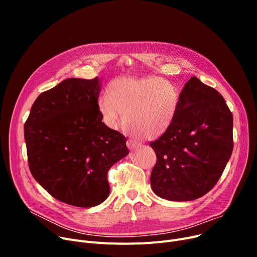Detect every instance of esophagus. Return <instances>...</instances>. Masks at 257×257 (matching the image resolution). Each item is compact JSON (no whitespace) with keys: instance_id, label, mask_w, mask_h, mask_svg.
Masks as SVG:
<instances>
[{"instance_id":"esophagus-1","label":"esophagus","mask_w":257,"mask_h":257,"mask_svg":"<svg viewBox=\"0 0 257 257\" xmlns=\"http://www.w3.org/2000/svg\"><path fill=\"white\" fill-rule=\"evenodd\" d=\"M127 146H128V148H129L130 150H133V149H136V148L140 147L141 144L139 142H137V141H134V140H128L127 141Z\"/></svg>"}]
</instances>
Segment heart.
Instances as JSON below:
<instances>
[{
  "label": "heart",
  "instance_id": "1",
  "mask_svg": "<svg viewBox=\"0 0 257 257\" xmlns=\"http://www.w3.org/2000/svg\"><path fill=\"white\" fill-rule=\"evenodd\" d=\"M180 94L170 81L157 76L114 79L99 100V110L111 128L120 121L134 136L156 140L170 129L176 116Z\"/></svg>",
  "mask_w": 257,
  "mask_h": 257
}]
</instances>
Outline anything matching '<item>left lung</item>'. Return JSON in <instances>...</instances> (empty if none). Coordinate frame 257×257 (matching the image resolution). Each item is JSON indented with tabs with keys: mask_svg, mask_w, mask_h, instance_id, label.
<instances>
[{
	"mask_svg": "<svg viewBox=\"0 0 257 257\" xmlns=\"http://www.w3.org/2000/svg\"><path fill=\"white\" fill-rule=\"evenodd\" d=\"M233 117L222 94L192 77L170 129L150 146L156 154L150 182L171 201H191L217 184L233 150Z\"/></svg>",
	"mask_w": 257,
	"mask_h": 257,
	"instance_id": "left-lung-1",
	"label": "left lung"
}]
</instances>
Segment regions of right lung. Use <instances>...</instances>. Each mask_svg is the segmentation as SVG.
<instances>
[{"label":"right lung","mask_w":257,"mask_h":257,"mask_svg":"<svg viewBox=\"0 0 257 257\" xmlns=\"http://www.w3.org/2000/svg\"><path fill=\"white\" fill-rule=\"evenodd\" d=\"M100 81L70 78L39 94L25 123L29 169L55 199L77 207L109 195L107 173L129 151L127 139L102 121Z\"/></svg>","instance_id":"add662e5"}]
</instances>
